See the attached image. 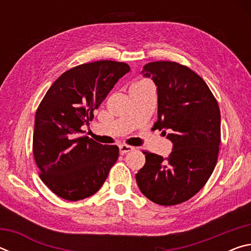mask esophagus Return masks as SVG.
I'll use <instances>...</instances> for the list:
<instances>
[{"instance_id": "esophagus-1", "label": "esophagus", "mask_w": 251, "mask_h": 251, "mask_svg": "<svg viewBox=\"0 0 251 251\" xmlns=\"http://www.w3.org/2000/svg\"><path fill=\"white\" fill-rule=\"evenodd\" d=\"M131 151H134V147L128 146V145H124V144H123V145H120V152L122 155L127 154V152H129Z\"/></svg>"}]
</instances>
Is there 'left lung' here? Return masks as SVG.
Instances as JSON below:
<instances>
[{
  "label": "left lung",
  "instance_id": "1",
  "mask_svg": "<svg viewBox=\"0 0 251 251\" xmlns=\"http://www.w3.org/2000/svg\"><path fill=\"white\" fill-rule=\"evenodd\" d=\"M141 74L156 85L158 120L154 124L173 144L166 158L146 152L136 174L141 192L152 202L173 206L201 190L217 163L220 110L201 76L175 62H151Z\"/></svg>",
  "mask_w": 251,
  "mask_h": 251
}]
</instances>
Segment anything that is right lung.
Listing matches in <instances>:
<instances>
[{
  "label": "right lung",
  "instance_id": "right-lung-1",
  "mask_svg": "<svg viewBox=\"0 0 251 251\" xmlns=\"http://www.w3.org/2000/svg\"><path fill=\"white\" fill-rule=\"evenodd\" d=\"M130 71L126 63L97 61L73 67L55 80L35 114L33 154L42 181L57 195L77 201L99 192L120 150L84 136L118 79Z\"/></svg>",
  "mask_w": 251,
  "mask_h": 251
}]
</instances>
